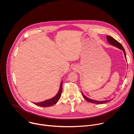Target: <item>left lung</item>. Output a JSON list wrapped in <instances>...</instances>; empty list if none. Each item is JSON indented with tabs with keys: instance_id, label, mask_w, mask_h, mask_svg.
I'll return each instance as SVG.
<instances>
[{
	"instance_id": "obj_1",
	"label": "left lung",
	"mask_w": 134,
	"mask_h": 134,
	"mask_svg": "<svg viewBox=\"0 0 134 134\" xmlns=\"http://www.w3.org/2000/svg\"><path fill=\"white\" fill-rule=\"evenodd\" d=\"M107 40L109 42V43L114 46H115L117 48H118L119 49L122 50L123 51H124V54H125V57L126 58V59H127L126 58V52H125V50L124 48V47H122V46L117 41V40H116L114 39H113V38L110 36H109V35H107ZM83 97L85 98V100H86L87 101L91 102V103H95V104H103V103H107V102H108L109 101H110L111 100H107V101H96V100H91V99H90L88 98H87V97H86L84 95H83L82 93Z\"/></svg>"
}]
</instances>
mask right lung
<instances>
[{"instance_id": "1", "label": "right lung", "mask_w": 134, "mask_h": 134, "mask_svg": "<svg viewBox=\"0 0 134 134\" xmlns=\"http://www.w3.org/2000/svg\"><path fill=\"white\" fill-rule=\"evenodd\" d=\"M62 83H63V82H62V83L60 84L59 92H58V93L57 94V95L54 97H53L49 100H46L43 102H39V103H34L36 105L40 106V107H50L51 105L55 104L57 102L59 101V100L60 98L61 95H62V90H63Z\"/></svg>"}]
</instances>
